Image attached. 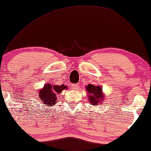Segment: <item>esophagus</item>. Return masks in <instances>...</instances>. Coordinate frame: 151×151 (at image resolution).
<instances>
[{
	"label": "esophagus",
	"instance_id": "esophagus-1",
	"mask_svg": "<svg viewBox=\"0 0 151 151\" xmlns=\"http://www.w3.org/2000/svg\"><path fill=\"white\" fill-rule=\"evenodd\" d=\"M71 88L73 90H78L80 87L78 84H72L71 85Z\"/></svg>",
	"mask_w": 151,
	"mask_h": 151
}]
</instances>
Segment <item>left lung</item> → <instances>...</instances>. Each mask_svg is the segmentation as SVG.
Listing matches in <instances>:
<instances>
[{
    "label": "left lung",
    "instance_id": "8db88e82",
    "mask_svg": "<svg viewBox=\"0 0 151 151\" xmlns=\"http://www.w3.org/2000/svg\"><path fill=\"white\" fill-rule=\"evenodd\" d=\"M86 90L88 94V99L90 104L93 105H100L104 100V95L102 93V88L101 86H93V85L89 84L86 86Z\"/></svg>",
    "mask_w": 151,
    "mask_h": 151
}]
</instances>
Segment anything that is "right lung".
<instances>
[{
	"mask_svg": "<svg viewBox=\"0 0 151 151\" xmlns=\"http://www.w3.org/2000/svg\"><path fill=\"white\" fill-rule=\"evenodd\" d=\"M68 88L64 85L57 86V85L47 83L44 85L42 89L39 90V95L42 103L46 104L47 107H52L56 104L57 101V95L60 94L63 90H67ZM49 109V108H48Z\"/></svg>",
	"mask_w": 151,
	"mask_h": 151,
	"instance_id": "add662e5",
	"label": "right lung"
}]
</instances>
